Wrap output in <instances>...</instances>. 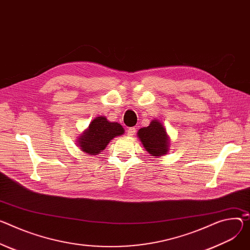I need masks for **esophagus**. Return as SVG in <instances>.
<instances>
[{"label": "esophagus", "mask_w": 250, "mask_h": 250, "mask_svg": "<svg viewBox=\"0 0 250 250\" xmlns=\"http://www.w3.org/2000/svg\"><path fill=\"white\" fill-rule=\"evenodd\" d=\"M135 131H137V128L129 127V128H127V135L128 137H132V135L135 133Z\"/></svg>", "instance_id": "34e87169"}]
</instances>
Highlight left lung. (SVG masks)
Masks as SVG:
<instances>
[{"mask_svg": "<svg viewBox=\"0 0 250 250\" xmlns=\"http://www.w3.org/2000/svg\"><path fill=\"white\" fill-rule=\"evenodd\" d=\"M139 139L146 150L152 156H163L168 150V138L165 126L158 122L152 121L146 127L138 132Z\"/></svg>", "mask_w": 250, "mask_h": 250, "instance_id": "1", "label": "left lung"}]
</instances>
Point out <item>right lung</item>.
Masks as SVG:
<instances>
[{
    "instance_id": "add662e5",
    "label": "right lung",
    "mask_w": 250,
    "mask_h": 250,
    "mask_svg": "<svg viewBox=\"0 0 250 250\" xmlns=\"http://www.w3.org/2000/svg\"><path fill=\"white\" fill-rule=\"evenodd\" d=\"M124 127L118 123H110L104 117L95 119L80 138L79 146L89 155L100 153L115 137L124 133Z\"/></svg>"
}]
</instances>
